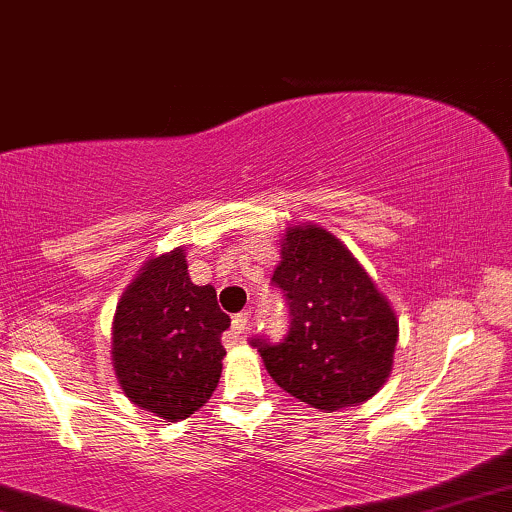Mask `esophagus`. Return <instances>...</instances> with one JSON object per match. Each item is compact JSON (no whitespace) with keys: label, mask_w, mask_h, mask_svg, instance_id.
Listing matches in <instances>:
<instances>
[{"label":"esophagus","mask_w":512,"mask_h":512,"mask_svg":"<svg viewBox=\"0 0 512 512\" xmlns=\"http://www.w3.org/2000/svg\"><path fill=\"white\" fill-rule=\"evenodd\" d=\"M231 330H234V335H238V337L248 335V330H250V311L236 313L234 320H231Z\"/></svg>","instance_id":"1"}]
</instances>
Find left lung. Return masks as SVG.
Wrapping results in <instances>:
<instances>
[{
	"label": "left lung",
	"mask_w": 512,
	"mask_h": 512,
	"mask_svg": "<svg viewBox=\"0 0 512 512\" xmlns=\"http://www.w3.org/2000/svg\"><path fill=\"white\" fill-rule=\"evenodd\" d=\"M274 283L290 304V332L276 346L252 342L269 377L320 412L370 400L393 370L398 318L363 264L320 224H292Z\"/></svg>",
	"instance_id": "left-lung-1"
}]
</instances>
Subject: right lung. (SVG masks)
<instances>
[{"instance_id": "1", "label": "right lung", "mask_w": 512, "mask_h": 512, "mask_svg": "<svg viewBox=\"0 0 512 512\" xmlns=\"http://www.w3.org/2000/svg\"><path fill=\"white\" fill-rule=\"evenodd\" d=\"M185 248L154 255L126 285L112 320V365L133 405L180 421L210 400L231 318L213 285H194Z\"/></svg>"}]
</instances>
